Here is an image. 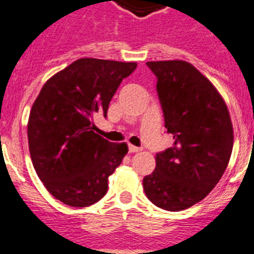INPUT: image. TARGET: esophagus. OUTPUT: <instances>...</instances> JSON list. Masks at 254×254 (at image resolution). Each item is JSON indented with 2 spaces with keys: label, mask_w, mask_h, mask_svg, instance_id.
I'll use <instances>...</instances> for the list:
<instances>
[{
  "label": "esophagus",
  "mask_w": 254,
  "mask_h": 254,
  "mask_svg": "<svg viewBox=\"0 0 254 254\" xmlns=\"http://www.w3.org/2000/svg\"><path fill=\"white\" fill-rule=\"evenodd\" d=\"M139 151H142V148H139V147H135L133 146V144H129V152H139Z\"/></svg>",
  "instance_id": "obj_1"
}]
</instances>
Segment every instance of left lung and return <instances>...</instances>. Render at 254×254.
Returning a JSON list of instances; mask_svg holds the SVG:
<instances>
[{
    "label": "left lung",
    "mask_w": 254,
    "mask_h": 254,
    "mask_svg": "<svg viewBox=\"0 0 254 254\" xmlns=\"http://www.w3.org/2000/svg\"><path fill=\"white\" fill-rule=\"evenodd\" d=\"M165 127L173 146L156 153V168L143 178L146 196L161 209L178 212L199 203L225 173L234 131L223 98L185 61L148 62Z\"/></svg>",
    "instance_id": "obj_1"
}]
</instances>
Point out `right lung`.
Returning <instances> with one entry per match:
<instances>
[{"mask_svg":"<svg viewBox=\"0 0 254 254\" xmlns=\"http://www.w3.org/2000/svg\"><path fill=\"white\" fill-rule=\"evenodd\" d=\"M135 68L134 62L81 58L42 86L29 114V152L38 178L62 203L82 208L107 192L127 146L94 133L93 116H107L117 87Z\"/></svg>","mask_w":254,"mask_h":254,"instance_id":"1","label":"right lung"}]
</instances>
